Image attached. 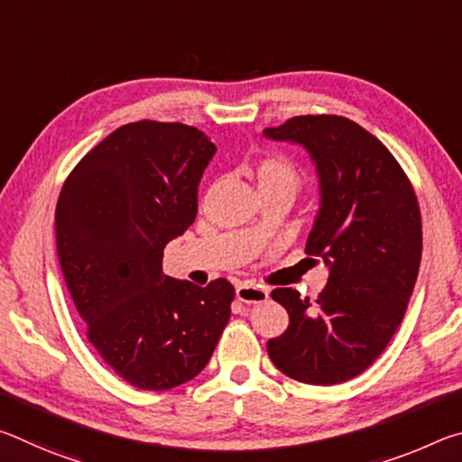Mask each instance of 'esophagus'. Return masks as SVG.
I'll return each instance as SVG.
<instances>
[{
  "instance_id": "1",
  "label": "esophagus",
  "mask_w": 462,
  "mask_h": 462,
  "mask_svg": "<svg viewBox=\"0 0 462 462\" xmlns=\"http://www.w3.org/2000/svg\"><path fill=\"white\" fill-rule=\"evenodd\" d=\"M236 297L242 303H263L267 301L269 291L261 285H254V283H240L236 287Z\"/></svg>"
}]
</instances>
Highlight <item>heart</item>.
<instances>
[{"label": "heart", "mask_w": 462, "mask_h": 462, "mask_svg": "<svg viewBox=\"0 0 462 462\" xmlns=\"http://www.w3.org/2000/svg\"><path fill=\"white\" fill-rule=\"evenodd\" d=\"M253 173L256 177L261 193L267 191H283L295 198V193L301 189L303 177L300 167L293 159H289L283 152H267L254 162Z\"/></svg>", "instance_id": "b5f03b06"}]
</instances>
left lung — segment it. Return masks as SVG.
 <instances>
[{"instance_id":"left-lung-1","label":"left lung","mask_w":462,"mask_h":462,"mask_svg":"<svg viewBox=\"0 0 462 462\" xmlns=\"http://www.w3.org/2000/svg\"><path fill=\"white\" fill-rule=\"evenodd\" d=\"M264 136L306 146L316 162L322 203L306 253L330 267L314 301L273 289L289 326L267 353L287 377L336 385L369 369L402 324L421 261L420 203L389 148L353 120L295 116Z\"/></svg>"}]
</instances>
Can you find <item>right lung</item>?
Instances as JSON below:
<instances>
[{
  "mask_svg": "<svg viewBox=\"0 0 462 462\" xmlns=\"http://www.w3.org/2000/svg\"><path fill=\"white\" fill-rule=\"evenodd\" d=\"M214 152L187 124L132 122L93 146L59 195V263L85 334L138 389L191 381L230 319V281L198 287L162 273V250L195 222Z\"/></svg>",
  "mask_w": 462,
  "mask_h": 462,
  "instance_id": "1",
  "label": "right lung"
}]
</instances>
